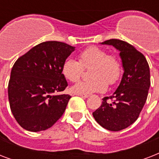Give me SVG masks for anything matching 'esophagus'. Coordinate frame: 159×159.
Returning <instances> with one entry per match:
<instances>
[{
    "mask_svg": "<svg viewBox=\"0 0 159 159\" xmlns=\"http://www.w3.org/2000/svg\"><path fill=\"white\" fill-rule=\"evenodd\" d=\"M77 96H80L82 98H87V97H89L90 95H82V94H77Z\"/></svg>",
    "mask_w": 159,
    "mask_h": 159,
    "instance_id": "obj_1",
    "label": "esophagus"
}]
</instances>
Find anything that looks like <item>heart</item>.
<instances>
[{
    "mask_svg": "<svg viewBox=\"0 0 159 159\" xmlns=\"http://www.w3.org/2000/svg\"><path fill=\"white\" fill-rule=\"evenodd\" d=\"M79 61L67 57L62 66V75L72 82H77L84 71V67H91L92 79L82 81L72 86L71 90L75 94L90 95L94 92H104L108 83L118 82L122 75V63L116 54H108L106 49L92 46L78 54Z\"/></svg>",
    "mask_w": 159,
    "mask_h": 159,
    "instance_id": "1",
    "label": "heart"
}]
</instances>
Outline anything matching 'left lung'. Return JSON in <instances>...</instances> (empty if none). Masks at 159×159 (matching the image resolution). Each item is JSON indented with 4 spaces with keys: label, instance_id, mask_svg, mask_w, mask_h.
<instances>
[{
    "label": "left lung",
    "instance_id": "8db88e82",
    "mask_svg": "<svg viewBox=\"0 0 159 159\" xmlns=\"http://www.w3.org/2000/svg\"><path fill=\"white\" fill-rule=\"evenodd\" d=\"M101 44L112 45L120 52L124 73L116 92L102 99L92 116L103 128L119 131L138 119L145 104L150 87L149 67L145 57L127 42L112 39ZM108 99L114 101L108 102Z\"/></svg>",
    "mask_w": 159,
    "mask_h": 159
}]
</instances>
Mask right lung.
<instances>
[{"instance_id": "1", "label": "right lung", "mask_w": 159, "mask_h": 159, "mask_svg": "<svg viewBox=\"0 0 159 159\" xmlns=\"http://www.w3.org/2000/svg\"><path fill=\"white\" fill-rule=\"evenodd\" d=\"M75 47L57 41L34 46L19 57L11 72L8 97L20 125L32 132L53 126L64 113L69 95L55 94L67 87L62 62Z\"/></svg>"}]
</instances>
